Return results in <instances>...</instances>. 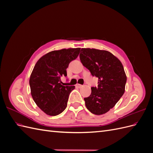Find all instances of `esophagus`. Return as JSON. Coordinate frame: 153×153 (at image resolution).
Wrapping results in <instances>:
<instances>
[{
  "label": "esophagus",
  "mask_w": 153,
  "mask_h": 153,
  "mask_svg": "<svg viewBox=\"0 0 153 153\" xmlns=\"http://www.w3.org/2000/svg\"><path fill=\"white\" fill-rule=\"evenodd\" d=\"M76 87H78V88H81V87H83V85H81V84H76Z\"/></svg>",
  "instance_id": "1"
}]
</instances>
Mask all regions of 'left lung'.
<instances>
[{
	"mask_svg": "<svg viewBox=\"0 0 153 153\" xmlns=\"http://www.w3.org/2000/svg\"><path fill=\"white\" fill-rule=\"evenodd\" d=\"M80 59L98 78V87H91V95L84 98L86 107L93 114H104L124 93L127 78L123 64L112 53L94 48H82Z\"/></svg>",
	"mask_w": 153,
	"mask_h": 153,
	"instance_id": "8db88e82",
	"label": "left lung"
}]
</instances>
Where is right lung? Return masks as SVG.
I'll return each mask as SVG.
<instances>
[{"label":"right lung","mask_w":153,"mask_h":153,"mask_svg":"<svg viewBox=\"0 0 153 153\" xmlns=\"http://www.w3.org/2000/svg\"><path fill=\"white\" fill-rule=\"evenodd\" d=\"M80 50L70 48L52 51L35 64L29 79L30 93L37 106L48 115L55 116L66 108L75 86H64L61 78L67 76L69 64L77 58Z\"/></svg>","instance_id":"1"}]
</instances>
